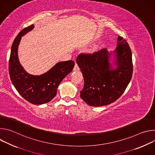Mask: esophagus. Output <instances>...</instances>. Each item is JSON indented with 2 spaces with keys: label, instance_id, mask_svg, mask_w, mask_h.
Wrapping results in <instances>:
<instances>
[{
  "label": "esophagus",
  "instance_id": "34e87169",
  "mask_svg": "<svg viewBox=\"0 0 155 155\" xmlns=\"http://www.w3.org/2000/svg\"><path fill=\"white\" fill-rule=\"evenodd\" d=\"M74 71H80V68L78 67V65L77 64H75V66H74Z\"/></svg>",
  "mask_w": 155,
  "mask_h": 155
}]
</instances>
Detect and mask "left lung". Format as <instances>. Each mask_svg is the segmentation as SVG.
<instances>
[{
	"label": "left lung",
	"mask_w": 155,
	"mask_h": 155,
	"mask_svg": "<svg viewBox=\"0 0 155 155\" xmlns=\"http://www.w3.org/2000/svg\"><path fill=\"white\" fill-rule=\"evenodd\" d=\"M113 54L115 68L109 62ZM76 61L84 81L80 97L90 106L107 105L117 101L132 78V52L126 40L120 36L113 53L104 48L93 54H80Z\"/></svg>",
	"instance_id": "1"
}]
</instances>
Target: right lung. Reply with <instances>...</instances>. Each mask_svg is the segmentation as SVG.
<instances>
[{
    "label": "right lung",
    "mask_w": 155,
    "mask_h": 155,
    "mask_svg": "<svg viewBox=\"0 0 155 155\" xmlns=\"http://www.w3.org/2000/svg\"><path fill=\"white\" fill-rule=\"evenodd\" d=\"M34 28V25L22 30L14 40L9 59L8 70L11 81L20 95L30 103L41 105L51 101L56 95L62 80L72 72L75 62H58L48 71L40 75L28 73L19 61L18 48L21 37Z\"/></svg>",
    "instance_id": "right-lung-1"
}]
</instances>
